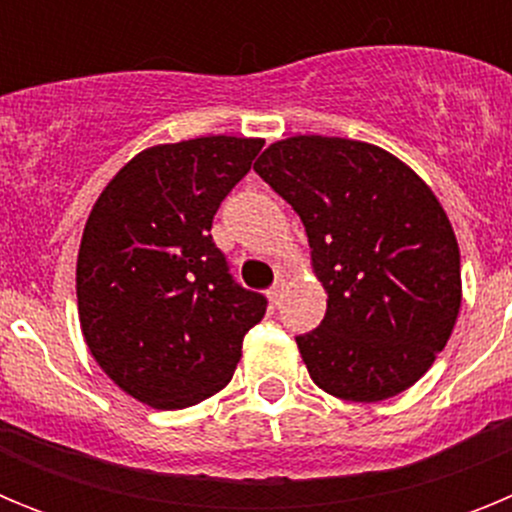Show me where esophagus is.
<instances>
[{"label":"esophagus","mask_w":512,"mask_h":512,"mask_svg":"<svg viewBox=\"0 0 512 512\" xmlns=\"http://www.w3.org/2000/svg\"><path fill=\"white\" fill-rule=\"evenodd\" d=\"M266 295H269L271 305H279V302H282V297H284V279L274 282V287H271L269 292H266Z\"/></svg>","instance_id":"esophagus-1"}]
</instances>
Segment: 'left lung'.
I'll use <instances>...</instances> for the list:
<instances>
[{
  "instance_id": "1",
  "label": "left lung",
  "mask_w": 512,
  "mask_h": 512,
  "mask_svg": "<svg viewBox=\"0 0 512 512\" xmlns=\"http://www.w3.org/2000/svg\"><path fill=\"white\" fill-rule=\"evenodd\" d=\"M256 174L305 225L328 310L295 336L312 382L379 402L418 382L454 330L459 243L415 171L361 140L297 135L266 148Z\"/></svg>"
}]
</instances>
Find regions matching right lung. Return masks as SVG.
<instances>
[{
	"instance_id": "obj_1",
	"label": "right lung",
	"mask_w": 512,
	"mask_h": 512,
	"mask_svg": "<svg viewBox=\"0 0 512 512\" xmlns=\"http://www.w3.org/2000/svg\"><path fill=\"white\" fill-rule=\"evenodd\" d=\"M264 140H182L122 166L84 228L76 300L107 377L158 410L223 390L266 300L235 282L212 217L251 171Z\"/></svg>"
}]
</instances>
